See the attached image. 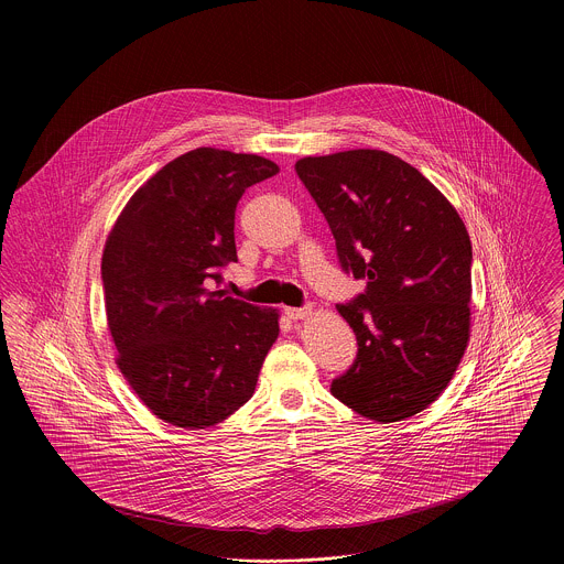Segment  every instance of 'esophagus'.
I'll return each instance as SVG.
<instances>
[{
  "label": "esophagus",
  "instance_id": "esophagus-1",
  "mask_svg": "<svg viewBox=\"0 0 564 564\" xmlns=\"http://www.w3.org/2000/svg\"><path fill=\"white\" fill-rule=\"evenodd\" d=\"M311 306H304V308H284V313H286V317H291V319H306L308 315H311Z\"/></svg>",
  "mask_w": 564,
  "mask_h": 564
}]
</instances>
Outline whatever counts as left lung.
Listing matches in <instances>:
<instances>
[{
    "instance_id": "obj_1",
    "label": "left lung",
    "mask_w": 564,
    "mask_h": 564,
    "mask_svg": "<svg viewBox=\"0 0 564 564\" xmlns=\"http://www.w3.org/2000/svg\"><path fill=\"white\" fill-rule=\"evenodd\" d=\"M295 171L334 235L343 271L367 284L336 306L358 354L329 391L371 421H403L436 402L465 356L469 232L447 197L389 152L308 156Z\"/></svg>"
}]
</instances>
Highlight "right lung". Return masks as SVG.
Instances as JSON below:
<instances>
[{"instance_id":"obj_1","label":"right lung","mask_w":564,"mask_h":564,"mask_svg":"<svg viewBox=\"0 0 564 564\" xmlns=\"http://www.w3.org/2000/svg\"><path fill=\"white\" fill-rule=\"evenodd\" d=\"M256 154L197 148L164 164L126 204L101 256L117 367L159 419L208 427L253 395L278 311L210 291L237 262L235 213L275 175Z\"/></svg>"}]
</instances>
